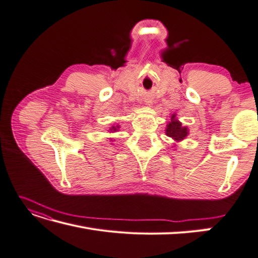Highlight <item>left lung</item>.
Masks as SVG:
<instances>
[{
	"instance_id": "left-lung-1",
	"label": "left lung",
	"mask_w": 258,
	"mask_h": 258,
	"mask_svg": "<svg viewBox=\"0 0 258 258\" xmlns=\"http://www.w3.org/2000/svg\"><path fill=\"white\" fill-rule=\"evenodd\" d=\"M166 134L175 142H181L188 135V130L186 126H183L182 123L175 117V114H172L171 120L168 122Z\"/></svg>"
}]
</instances>
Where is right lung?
<instances>
[{
    "label": "right lung",
    "mask_w": 258,
    "mask_h": 258,
    "mask_svg": "<svg viewBox=\"0 0 258 258\" xmlns=\"http://www.w3.org/2000/svg\"><path fill=\"white\" fill-rule=\"evenodd\" d=\"M118 127H120V125H116V126H112V127L110 128V132H111V133H113V132H115V131L118 130Z\"/></svg>",
    "instance_id": "add662e5"
}]
</instances>
